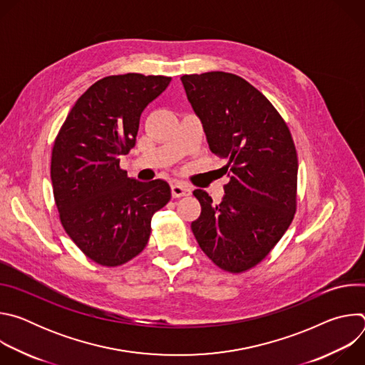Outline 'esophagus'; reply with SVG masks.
Listing matches in <instances>:
<instances>
[{"label": "esophagus", "instance_id": "1", "mask_svg": "<svg viewBox=\"0 0 365 365\" xmlns=\"http://www.w3.org/2000/svg\"><path fill=\"white\" fill-rule=\"evenodd\" d=\"M192 193L190 187L186 186L182 182H176L172 185V195L173 197H183V196H189Z\"/></svg>", "mask_w": 365, "mask_h": 365}]
</instances>
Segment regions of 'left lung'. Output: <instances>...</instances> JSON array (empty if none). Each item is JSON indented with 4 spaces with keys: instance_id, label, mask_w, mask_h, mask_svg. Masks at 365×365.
Returning a JSON list of instances; mask_svg holds the SVG:
<instances>
[{
    "instance_id": "left-lung-1",
    "label": "left lung",
    "mask_w": 365,
    "mask_h": 365,
    "mask_svg": "<svg viewBox=\"0 0 365 365\" xmlns=\"http://www.w3.org/2000/svg\"><path fill=\"white\" fill-rule=\"evenodd\" d=\"M180 81L230 176L218 205L205 190H193L200 215L192 232L221 270L244 273L263 262L294 218L296 147L273 103L241 76L206 72Z\"/></svg>"
}]
</instances>
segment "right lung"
I'll use <instances>...</instances> for the list:
<instances>
[{
    "mask_svg": "<svg viewBox=\"0 0 365 365\" xmlns=\"http://www.w3.org/2000/svg\"><path fill=\"white\" fill-rule=\"evenodd\" d=\"M169 76L102 78L75 102L51 148L50 176L62 227L92 262L117 267L147 245L151 218L170 200L162 179L127 178L120 155L135 144L141 113Z\"/></svg>",
    "mask_w": 365,
    "mask_h": 365,
    "instance_id": "obj_1",
    "label": "right lung"
}]
</instances>
